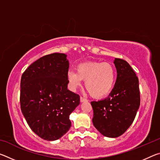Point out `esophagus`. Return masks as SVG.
Returning <instances> with one entry per match:
<instances>
[{
  "label": "esophagus",
  "mask_w": 160,
  "mask_h": 160,
  "mask_svg": "<svg viewBox=\"0 0 160 160\" xmlns=\"http://www.w3.org/2000/svg\"><path fill=\"white\" fill-rule=\"evenodd\" d=\"M80 102H88V99L85 98H83L82 97H80Z\"/></svg>",
  "instance_id": "obj_1"
}]
</instances>
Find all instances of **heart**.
<instances>
[{
  "instance_id": "obj_1",
  "label": "heart",
  "mask_w": 160,
  "mask_h": 160,
  "mask_svg": "<svg viewBox=\"0 0 160 160\" xmlns=\"http://www.w3.org/2000/svg\"><path fill=\"white\" fill-rule=\"evenodd\" d=\"M77 72L69 70L67 74L70 88L75 90L85 81V86L92 96L101 98L109 93L116 80V70L107 62H88L78 65Z\"/></svg>"
}]
</instances>
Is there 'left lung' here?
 Listing matches in <instances>:
<instances>
[{
  "label": "left lung",
  "mask_w": 160,
  "mask_h": 160,
  "mask_svg": "<svg viewBox=\"0 0 160 160\" xmlns=\"http://www.w3.org/2000/svg\"><path fill=\"white\" fill-rule=\"evenodd\" d=\"M117 77L107 98L91 102L94 126L104 136L117 138L126 132L140 107L139 81L128 62L120 58L113 61Z\"/></svg>",
  "instance_id": "8db88e82"
}]
</instances>
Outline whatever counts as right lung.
<instances>
[{"mask_svg": "<svg viewBox=\"0 0 160 160\" xmlns=\"http://www.w3.org/2000/svg\"><path fill=\"white\" fill-rule=\"evenodd\" d=\"M65 53L44 56L21 78L20 107L29 126L41 138L53 141L68 131L70 114L80 96L68 90L69 61Z\"/></svg>", "mask_w": 160, "mask_h": 160, "instance_id": "add662e5", "label": "right lung"}]
</instances>
